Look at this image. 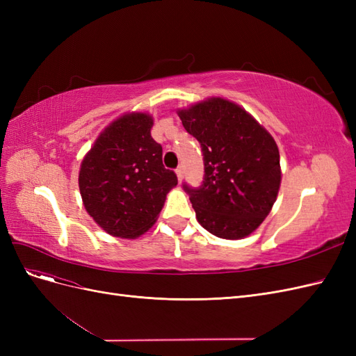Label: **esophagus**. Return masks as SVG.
Here are the masks:
<instances>
[{
  "mask_svg": "<svg viewBox=\"0 0 356 356\" xmlns=\"http://www.w3.org/2000/svg\"><path fill=\"white\" fill-rule=\"evenodd\" d=\"M175 172H177V177H178V181H181V179H182V177H184V170H182V166H178Z\"/></svg>",
  "mask_w": 356,
  "mask_h": 356,
  "instance_id": "obj_1",
  "label": "esophagus"
}]
</instances>
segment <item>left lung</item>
Segmentation results:
<instances>
[{
	"instance_id": "obj_1",
	"label": "left lung",
	"mask_w": 356,
	"mask_h": 356,
	"mask_svg": "<svg viewBox=\"0 0 356 356\" xmlns=\"http://www.w3.org/2000/svg\"><path fill=\"white\" fill-rule=\"evenodd\" d=\"M178 115L202 147V186H182L197 221L221 239L251 234L270 212L281 186L275 139L250 113L222 98L178 110Z\"/></svg>"
}]
</instances>
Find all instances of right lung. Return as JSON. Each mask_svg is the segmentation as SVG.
Returning <instances> with one entry per match:
<instances>
[{
    "instance_id": "1",
    "label": "right lung",
    "mask_w": 356,
    "mask_h": 356,
    "mask_svg": "<svg viewBox=\"0 0 356 356\" xmlns=\"http://www.w3.org/2000/svg\"><path fill=\"white\" fill-rule=\"evenodd\" d=\"M153 117H118L84 156L79 187L86 211L106 233L138 238L156 222L166 195L178 184L163 166L161 145L152 138Z\"/></svg>"
}]
</instances>
